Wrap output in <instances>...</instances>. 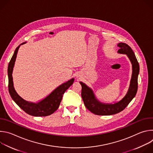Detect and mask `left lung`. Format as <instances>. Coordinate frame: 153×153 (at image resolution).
Masks as SVG:
<instances>
[{"instance_id": "8db88e82", "label": "left lung", "mask_w": 153, "mask_h": 153, "mask_svg": "<svg viewBox=\"0 0 153 153\" xmlns=\"http://www.w3.org/2000/svg\"><path fill=\"white\" fill-rule=\"evenodd\" d=\"M117 46L120 48L118 53L126 54L131 60L133 67V74L128 91L120 101L114 104H103L100 103L95 98L92 90L83 83L80 82L82 85L81 96L84 104L88 110L96 115L109 116L120 113L124 110L135 97L137 91L139 65L134 53L126 43H120Z\"/></svg>"}]
</instances>
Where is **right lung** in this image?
I'll use <instances>...</instances> for the list:
<instances>
[{
  "label": "right lung",
  "instance_id": "add662e5",
  "mask_svg": "<svg viewBox=\"0 0 153 153\" xmlns=\"http://www.w3.org/2000/svg\"><path fill=\"white\" fill-rule=\"evenodd\" d=\"M24 43H23L22 44H24ZM19 47L20 45L18 46L15 50L14 53L8 64V91L10 94L13 100L26 113L33 116H47L51 115L58 109L62 99L63 94L73 83L74 79H71L70 80L57 87L48 97L39 103H34L24 100L16 92L13 86L12 76L14 65Z\"/></svg>",
  "mask_w": 153,
  "mask_h": 153
}]
</instances>
